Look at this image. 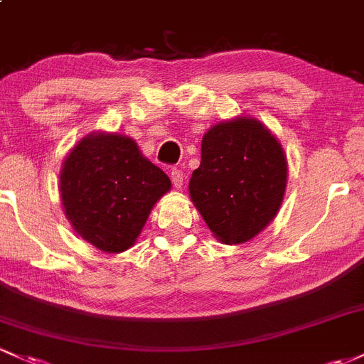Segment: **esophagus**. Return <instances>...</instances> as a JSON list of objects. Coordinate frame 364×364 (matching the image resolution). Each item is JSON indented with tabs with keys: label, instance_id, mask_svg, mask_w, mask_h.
<instances>
[{
	"label": "esophagus",
	"instance_id": "34e87169",
	"mask_svg": "<svg viewBox=\"0 0 364 364\" xmlns=\"http://www.w3.org/2000/svg\"><path fill=\"white\" fill-rule=\"evenodd\" d=\"M171 179H173V185L176 190H179L183 186V181H185V176H183L181 169H173L171 171Z\"/></svg>",
	"mask_w": 364,
	"mask_h": 364
}]
</instances>
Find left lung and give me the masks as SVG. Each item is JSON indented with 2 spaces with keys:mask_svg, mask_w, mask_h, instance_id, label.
<instances>
[{
  "mask_svg": "<svg viewBox=\"0 0 364 364\" xmlns=\"http://www.w3.org/2000/svg\"><path fill=\"white\" fill-rule=\"evenodd\" d=\"M287 176V154L278 138L261 121L240 115L203 134L190 198L219 242L238 245L277 218Z\"/></svg>",
  "mask_w": 364,
  "mask_h": 364,
  "instance_id": "8db88e82",
  "label": "left lung"
}]
</instances>
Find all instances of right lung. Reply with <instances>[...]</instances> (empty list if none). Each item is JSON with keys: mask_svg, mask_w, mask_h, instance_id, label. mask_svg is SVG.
<instances>
[{"mask_svg": "<svg viewBox=\"0 0 364 364\" xmlns=\"http://www.w3.org/2000/svg\"><path fill=\"white\" fill-rule=\"evenodd\" d=\"M60 198L75 233L107 254L131 249L171 179L126 134L95 131L60 169Z\"/></svg>", "mask_w": 364, "mask_h": 364, "instance_id": "add662e5", "label": "right lung"}]
</instances>
